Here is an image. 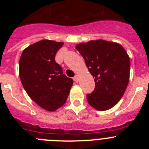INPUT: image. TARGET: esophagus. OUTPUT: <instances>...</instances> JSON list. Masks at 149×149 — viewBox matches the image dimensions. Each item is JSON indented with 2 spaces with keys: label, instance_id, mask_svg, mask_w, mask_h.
<instances>
[{
  "label": "esophagus",
  "instance_id": "1",
  "mask_svg": "<svg viewBox=\"0 0 149 149\" xmlns=\"http://www.w3.org/2000/svg\"><path fill=\"white\" fill-rule=\"evenodd\" d=\"M73 79H74V81H75L76 83H77L79 81V76L77 75V74H76V75L74 77Z\"/></svg>",
  "mask_w": 149,
  "mask_h": 149
}]
</instances>
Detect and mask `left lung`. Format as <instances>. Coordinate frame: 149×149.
<instances>
[{
    "instance_id": "8db88e82",
    "label": "left lung",
    "mask_w": 149,
    "mask_h": 149,
    "mask_svg": "<svg viewBox=\"0 0 149 149\" xmlns=\"http://www.w3.org/2000/svg\"><path fill=\"white\" fill-rule=\"evenodd\" d=\"M75 48L95 84L93 93L86 95L88 103L99 111L112 108L122 98L128 84V54L119 43L103 39L80 43Z\"/></svg>"
}]
</instances>
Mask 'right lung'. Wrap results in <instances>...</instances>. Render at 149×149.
<instances>
[{
    "label": "right lung",
    "instance_id": "obj_1",
    "mask_svg": "<svg viewBox=\"0 0 149 149\" xmlns=\"http://www.w3.org/2000/svg\"><path fill=\"white\" fill-rule=\"evenodd\" d=\"M63 42L43 39L24 50L19 60V76L30 98L40 107L53 112L66 101L73 85L63 74L55 55Z\"/></svg>",
    "mask_w": 149,
    "mask_h": 149
}]
</instances>
